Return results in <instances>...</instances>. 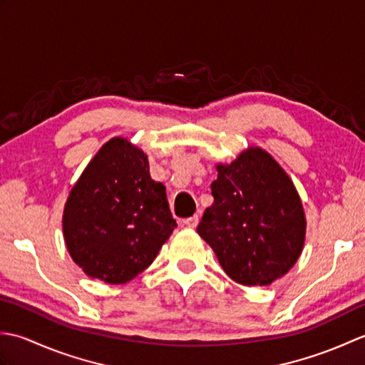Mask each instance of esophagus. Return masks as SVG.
<instances>
[{
    "instance_id": "34e87169",
    "label": "esophagus",
    "mask_w": 365,
    "mask_h": 365,
    "mask_svg": "<svg viewBox=\"0 0 365 365\" xmlns=\"http://www.w3.org/2000/svg\"><path fill=\"white\" fill-rule=\"evenodd\" d=\"M183 226L185 227H190V229H195L197 224H199V216L197 215H195V216H190V218H187V220H183Z\"/></svg>"
}]
</instances>
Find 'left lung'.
Returning <instances> with one entry per match:
<instances>
[{
    "label": "left lung",
    "instance_id": "left-lung-1",
    "mask_svg": "<svg viewBox=\"0 0 365 365\" xmlns=\"http://www.w3.org/2000/svg\"><path fill=\"white\" fill-rule=\"evenodd\" d=\"M213 204L197 234L220 265L242 285H269L297 263L306 238V216L297 188L279 163L250 147L230 165H216Z\"/></svg>",
    "mask_w": 365,
    "mask_h": 365
}]
</instances>
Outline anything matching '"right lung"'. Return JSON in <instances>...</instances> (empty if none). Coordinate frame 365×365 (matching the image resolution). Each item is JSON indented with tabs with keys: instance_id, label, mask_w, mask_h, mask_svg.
<instances>
[{
	"instance_id": "add662e5",
	"label": "right lung",
	"mask_w": 365,
	"mask_h": 365,
	"mask_svg": "<svg viewBox=\"0 0 365 365\" xmlns=\"http://www.w3.org/2000/svg\"><path fill=\"white\" fill-rule=\"evenodd\" d=\"M175 227L166 188L152 180L147 155L120 136L91 160L63 215L71 257L106 284H125L143 273Z\"/></svg>"
}]
</instances>
